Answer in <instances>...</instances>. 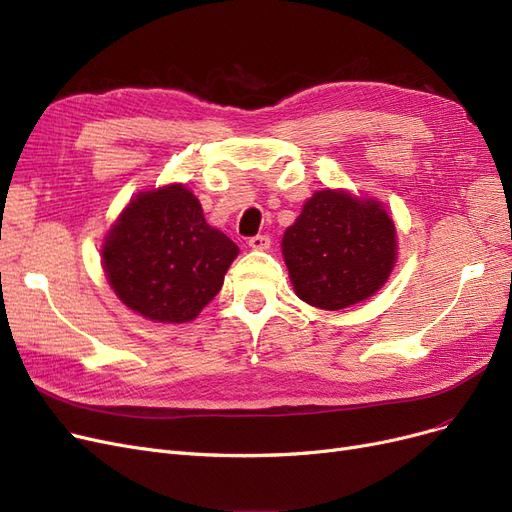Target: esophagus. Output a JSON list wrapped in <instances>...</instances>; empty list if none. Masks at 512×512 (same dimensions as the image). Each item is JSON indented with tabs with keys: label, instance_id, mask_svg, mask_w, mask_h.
Returning <instances> with one entry per match:
<instances>
[{
	"label": "esophagus",
	"instance_id": "1",
	"mask_svg": "<svg viewBox=\"0 0 512 512\" xmlns=\"http://www.w3.org/2000/svg\"><path fill=\"white\" fill-rule=\"evenodd\" d=\"M270 236H266V234H259V236H253L251 240H249V246L253 251H268L270 249Z\"/></svg>",
	"mask_w": 512,
	"mask_h": 512
}]
</instances>
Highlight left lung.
<instances>
[{"instance_id": "1", "label": "left lung", "mask_w": 512, "mask_h": 512, "mask_svg": "<svg viewBox=\"0 0 512 512\" xmlns=\"http://www.w3.org/2000/svg\"><path fill=\"white\" fill-rule=\"evenodd\" d=\"M282 255L299 299L344 310L384 287L396 263V230L384 206L323 189L282 236Z\"/></svg>"}]
</instances>
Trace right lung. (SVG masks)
<instances>
[{
    "instance_id": "1",
    "label": "right lung",
    "mask_w": 512,
    "mask_h": 512,
    "mask_svg": "<svg viewBox=\"0 0 512 512\" xmlns=\"http://www.w3.org/2000/svg\"><path fill=\"white\" fill-rule=\"evenodd\" d=\"M103 268L122 304L154 323H189L223 285L238 246L208 225L181 183L130 200L103 242Z\"/></svg>"
}]
</instances>
